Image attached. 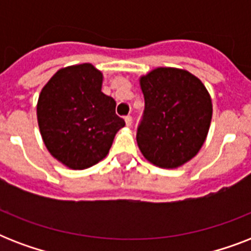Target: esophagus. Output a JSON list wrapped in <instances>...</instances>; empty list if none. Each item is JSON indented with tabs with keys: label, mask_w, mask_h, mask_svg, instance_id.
<instances>
[{
	"label": "esophagus",
	"mask_w": 251,
	"mask_h": 251,
	"mask_svg": "<svg viewBox=\"0 0 251 251\" xmlns=\"http://www.w3.org/2000/svg\"><path fill=\"white\" fill-rule=\"evenodd\" d=\"M125 122H126V126H131V124H133V118H131V116H126L125 117Z\"/></svg>",
	"instance_id": "esophagus-1"
}]
</instances>
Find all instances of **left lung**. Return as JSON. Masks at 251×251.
I'll return each mask as SVG.
<instances>
[{
	"instance_id": "left-lung-1",
	"label": "left lung",
	"mask_w": 251,
	"mask_h": 251,
	"mask_svg": "<svg viewBox=\"0 0 251 251\" xmlns=\"http://www.w3.org/2000/svg\"><path fill=\"white\" fill-rule=\"evenodd\" d=\"M145 112L137 143L153 165L178 168L191 160L206 141L212 101L204 84L191 73L157 68L139 78Z\"/></svg>"
}]
</instances>
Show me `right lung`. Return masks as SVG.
Segmentation results:
<instances>
[{"mask_svg":"<svg viewBox=\"0 0 251 251\" xmlns=\"http://www.w3.org/2000/svg\"><path fill=\"white\" fill-rule=\"evenodd\" d=\"M101 84L102 74L94 65H73L60 69L39 95L41 138L50 155L70 169L98 164L125 126Z\"/></svg>","mask_w":251,"mask_h":251,"instance_id":"obj_1","label":"right lung"}]
</instances>
